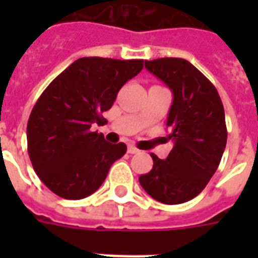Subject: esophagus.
Instances as JSON below:
<instances>
[{
  "label": "esophagus",
  "instance_id": "34e87169",
  "mask_svg": "<svg viewBox=\"0 0 258 258\" xmlns=\"http://www.w3.org/2000/svg\"><path fill=\"white\" fill-rule=\"evenodd\" d=\"M138 152H140V149H138V148H135L134 145H128V153L134 155V153H138Z\"/></svg>",
  "mask_w": 258,
  "mask_h": 258
}]
</instances>
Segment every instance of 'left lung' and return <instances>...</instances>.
<instances>
[{"mask_svg": "<svg viewBox=\"0 0 258 258\" xmlns=\"http://www.w3.org/2000/svg\"><path fill=\"white\" fill-rule=\"evenodd\" d=\"M145 68L173 91L167 127L174 146L164 160L151 153L153 167L140 184L157 202L179 205L205 189L221 162L227 145L224 106L210 80L185 59L145 60Z\"/></svg>", "mask_w": 258, "mask_h": 258, "instance_id": "obj_1", "label": "left lung"}]
</instances>
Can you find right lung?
I'll return each instance as SVG.
<instances>
[{"mask_svg": "<svg viewBox=\"0 0 258 258\" xmlns=\"http://www.w3.org/2000/svg\"><path fill=\"white\" fill-rule=\"evenodd\" d=\"M142 68V59L80 58L44 90L27 121V151L48 189L79 200L101 186L127 146L106 142L91 124L101 121L120 88Z\"/></svg>", "mask_w": 258, "mask_h": 258, "instance_id": "add662e5", "label": "right lung"}]
</instances>
